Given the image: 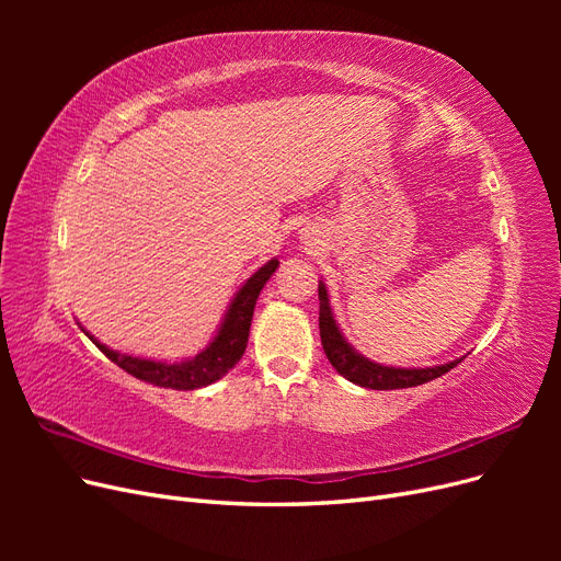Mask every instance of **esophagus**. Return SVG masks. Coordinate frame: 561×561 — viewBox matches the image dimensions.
I'll return each instance as SVG.
<instances>
[{"mask_svg": "<svg viewBox=\"0 0 561 561\" xmlns=\"http://www.w3.org/2000/svg\"><path fill=\"white\" fill-rule=\"evenodd\" d=\"M299 239H301L304 245H309V248H316V245L320 243L318 229H316V227H304V229L299 231Z\"/></svg>", "mask_w": 561, "mask_h": 561, "instance_id": "1", "label": "esophagus"}]
</instances>
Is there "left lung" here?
Segmentation results:
<instances>
[{"label":"left lung","instance_id":"8db88e82","mask_svg":"<svg viewBox=\"0 0 561 561\" xmlns=\"http://www.w3.org/2000/svg\"><path fill=\"white\" fill-rule=\"evenodd\" d=\"M318 299H320V342L322 348H325L328 360L332 367L342 375L344 379L353 381L355 386L371 388V390H393V388H412L421 386L426 381H433L437 377H443L445 371L456 367L463 358L445 363V365H435V367H388L379 365L375 360L365 358L363 353L355 351L346 336L339 330L332 307H330V297H328V287L325 283H318Z\"/></svg>","mask_w":561,"mask_h":561}]
</instances>
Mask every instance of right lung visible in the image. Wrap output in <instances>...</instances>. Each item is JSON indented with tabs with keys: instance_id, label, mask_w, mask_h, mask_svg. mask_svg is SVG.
Returning a JSON list of instances; mask_svg holds the SVG:
<instances>
[{
	"instance_id": "add662e5",
	"label": "right lung",
	"mask_w": 561,
	"mask_h": 561,
	"mask_svg": "<svg viewBox=\"0 0 561 561\" xmlns=\"http://www.w3.org/2000/svg\"><path fill=\"white\" fill-rule=\"evenodd\" d=\"M276 268H278V260H268L239 287V293L233 295L229 309L222 318V325L217 328L213 342L201 353H196L194 358H186L180 363L135 358V355L118 353L105 344H100L91 332H87L83 328L81 330L87 332L91 342L103 351L112 363L126 369L135 379L154 383L159 388H175V390H196L203 386H210L217 379H222L227 371L243 358L254 304H257L262 287L271 276H274Z\"/></svg>"
}]
</instances>
